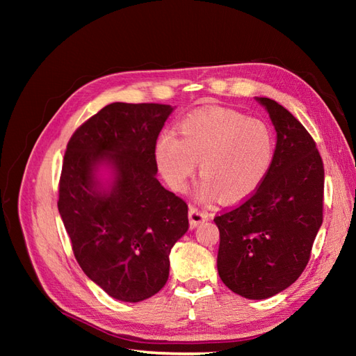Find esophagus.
Wrapping results in <instances>:
<instances>
[{
  "label": "esophagus",
  "mask_w": 356,
  "mask_h": 356,
  "mask_svg": "<svg viewBox=\"0 0 356 356\" xmlns=\"http://www.w3.org/2000/svg\"><path fill=\"white\" fill-rule=\"evenodd\" d=\"M188 217H190L191 228H195V226H197L199 223L205 222V220H208V218H209L208 213H205V211H202V209L195 208V207L190 208V213H188Z\"/></svg>",
  "instance_id": "obj_1"
}]
</instances>
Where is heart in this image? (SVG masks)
Returning a JSON list of instances; mask_svg holds the SVG:
<instances>
[{
	"label": "heart",
	"mask_w": 356,
	"mask_h": 356,
	"mask_svg": "<svg viewBox=\"0 0 356 356\" xmlns=\"http://www.w3.org/2000/svg\"><path fill=\"white\" fill-rule=\"evenodd\" d=\"M177 134L165 133L156 143L159 171L176 191L186 190L199 162L203 199L243 200L261 185L274 162V133L238 111H195L179 124Z\"/></svg>",
	"instance_id": "b5f03b06"
}]
</instances>
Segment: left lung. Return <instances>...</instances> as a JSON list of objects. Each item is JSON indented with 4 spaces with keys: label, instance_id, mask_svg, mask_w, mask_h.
<instances>
[{
    "label": "left lung",
    "instance_id": "8db88e82",
    "mask_svg": "<svg viewBox=\"0 0 356 356\" xmlns=\"http://www.w3.org/2000/svg\"><path fill=\"white\" fill-rule=\"evenodd\" d=\"M257 101L277 131L274 162L251 197L214 218L218 275L249 300L269 298L301 275L323 223L324 195V166L312 136L283 105Z\"/></svg>",
    "mask_w": 356,
    "mask_h": 356
}]
</instances>
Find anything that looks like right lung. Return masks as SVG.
Wrapping results in <instances>:
<instances>
[{"instance_id":"add662e5","label":"right lung","mask_w":356,"mask_h":356,"mask_svg":"<svg viewBox=\"0 0 356 356\" xmlns=\"http://www.w3.org/2000/svg\"><path fill=\"white\" fill-rule=\"evenodd\" d=\"M172 107L113 102L73 133L59 177L58 209L86 275L110 297L138 303L162 289L170 252L188 231V205L156 179V142ZM115 180L101 192L97 165Z\"/></svg>"}]
</instances>
